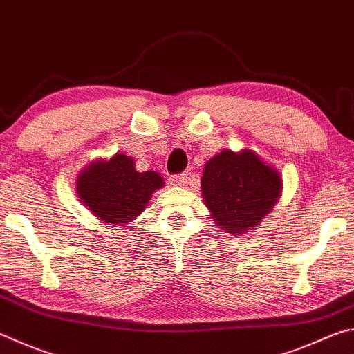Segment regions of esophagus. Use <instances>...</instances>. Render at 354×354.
I'll list each match as a JSON object with an SVG mask.
<instances>
[{
  "mask_svg": "<svg viewBox=\"0 0 354 354\" xmlns=\"http://www.w3.org/2000/svg\"><path fill=\"white\" fill-rule=\"evenodd\" d=\"M170 181L173 185H184L185 183H187V176H185L184 173L183 175H173Z\"/></svg>",
  "mask_w": 354,
  "mask_h": 354,
  "instance_id": "1",
  "label": "esophagus"
}]
</instances>
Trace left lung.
Here are the masks:
<instances>
[{
  "label": "left lung",
  "instance_id": "left-lung-1",
  "mask_svg": "<svg viewBox=\"0 0 354 354\" xmlns=\"http://www.w3.org/2000/svg\"><path fill=\"white\" fill-rule=\"evenodd\" d=\"M281 179L250 150H224L207 160L201 192L212 218L227 234L255 227L277 203Z\"/></svg>",
  "mask_w": 354,
  "mask_h": 354
}]
</instances>
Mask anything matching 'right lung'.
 I'll return each instance as SVG.
<instances>
[{
	"instance_id": "right-lung-1",
	"label": "right lung",
	"mask_w": 354,
	"mask_h": 354,
	"mask_svg": "<svg viewBox=\"0 0 354 354\" xmlns=\"http://www.w3.org/2000/svg\"><path fill=\"white\" fill-rule=\"evenodd\" d=\"M164 185L156 171H138L134 160L122 153L99 160L77 178V192L86 207L102 221L128 224L142 214L155 190Z\"/></svg>"
}]
</instances>
